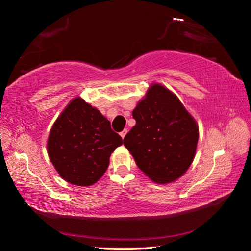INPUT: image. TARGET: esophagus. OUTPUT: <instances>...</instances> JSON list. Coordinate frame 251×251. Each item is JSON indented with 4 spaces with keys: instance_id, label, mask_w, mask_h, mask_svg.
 I'll return each instance as SVG.
<instances>
[{
    "instance_id": "34e87169",
    "label": "esophagus",
    "mask_w": 251,
    "mask_h": 251,
    "mask_svg": "<svg viewBox=\"0 0 251 251\" xmlns=\"http://www.w3.org/2000/svg\"><path fill=\"white\" fill-rule=\"evenodd\" d=\"M126 134H127V129H123L121 133H120V135L122 136V138H124L125 136H126Z\"/></svg>"
}]
</instances>
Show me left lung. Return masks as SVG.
<instances>
[{
  "mask_svg": "<svg viewBox=\"0 0 251 251\" xmlns=\"http://www.w3.org/2000/svg\"><path fill=\"white\" fill-rule=\"evenodd\" d=\"M133 117L136 125L124 145L139 169L158 184L184 175L194 160L199 130L177 96L159 84L151 85Z\"/></svg>",
  "mask_w": 251,
  "mask_h": 251,
  "instance_id": "left-lung-1",
  "label": "left lung"
}]
</instances>
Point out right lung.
<instances>
[{"label": "right lung", "instance_id": "1", "mask_svg": "<svg viewBox=\"0 0 251 251\" xmlns=\"http://www.w3.org/2000/svg\"><path fill=\"white\" fill-rule=\"evenodd\" d=\"M122 144V137L100 110L76 97L55 121L48 151L63 179L91 186L104 175L110 154Z\"/></svg>", "mask_w": 251, "mask_h": 251}]
</instances>
